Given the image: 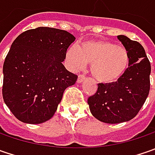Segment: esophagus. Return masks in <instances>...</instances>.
Returning a JSON list of instances; mask_svg holds the SVG:
<instances>
[{
	"instance_id": "34e87169",
	"label": "esophagus",
	"mask_w": 155,
	"mask_h": 155,
	"mask_svg": "<svg viewBox=\"0 0 155 155\" xmlns=\"http://www.w3.org/2000/svg\"><path fill=\"white\" fill-rule=\"evenodd\" d=\"M85 76L83 74H79L78 75V83H82L83 81L85 79Z\"/></svg>"
}]
</instances>
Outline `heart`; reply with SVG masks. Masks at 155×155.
<instances>
[{"instance_id": "heart-1", "label": "heart", "mask_w": 155, "mask_h": 155, "mask_svg": "<svg viewBox=\"0 0 155 155\" xmlns=\"http://www.w3.org/2000/svg\"><path fill=\"white\" fill-rule=\"evenodd\" d=\"M69 68L74 71L91 64V72L101 83L120 79L129 66L130 58L126 48L110 41H87L79 47L72 45L65 54Z\"/></svg>"}]
</instances>
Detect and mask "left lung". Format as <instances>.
<instances>
[{"mask_svg": "<svg viewBox=\"0 0 155 155\" xmlns=\"http://www.w3.org/2000/svg\"><path fill=\"white\" fill-rule=\"evenodd\" d=\"M117 39L129 53L128 70L115 83L98 84L97 91L88 98L93 116L101 122L112 124L133 119L150 90L151 64L143 46L124 35H118Z\"/></svg>", "mask_w": 155, "mask_h": 155, "instance_id": "obj_1", "label": "left lung"}]
</instances>
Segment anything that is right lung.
<instances>
[{
    "label": "right lung",
    "mask_w": 155,
    "mask_h": 155,
    "mask_svg": "<svg viewBox=\"0 0 155 155\" xmlns=\"http://www.w3.org/2000/svg\"><path fill=\"white\" fill-rule=\"evenodd\" d=\"M74 40L64 30L45 27L15 39L3 64L2 97L18 120L38 124L53 116L64 90L78 79L62 64Z\"/></svg>",
    "instance_id": "right-lung-1"
}]
</instances>
